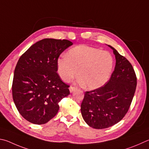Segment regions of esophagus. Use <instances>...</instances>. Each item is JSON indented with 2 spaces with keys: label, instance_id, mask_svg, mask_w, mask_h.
I'll use <instances>...</instances> for the list:
<instances>
[{
  "label": "esophagus",
  "instance_id": "34e87169",
  "mask_svg": "<svg viewBox=\"0 0 149 149\" xmlns=\"http://www.w3.org/2000/svg\"><path fill=\"white\" fill-rule=\"evenodd\" d=\"M69 89H70V93H73V92H74L75 89H76V88L75 87V86H70V87L69 88Z\"/></svg>",
  "mask_w": 149,
  "mask_h": 149
}]
</instances>
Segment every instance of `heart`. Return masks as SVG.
<instances>
[{
	"mask_svg": "<svg viewBox=\"0 0 149 149\" xmlns=\"http://www.w3.org/2000/svg\"><path fill=\"white\" fill-rule=\"evenodd\" d=\"M114 58L110 53L100 49L79 45L57 61L58 72L64 81L69 82L77 74L85 87L95 89L104 85L111 74Z\"/></svg>",
	"mask_w": 149,
	"mask_h": 149,
	"instance_id": "heart-1",
	"label": "heart"
}]
</instances>
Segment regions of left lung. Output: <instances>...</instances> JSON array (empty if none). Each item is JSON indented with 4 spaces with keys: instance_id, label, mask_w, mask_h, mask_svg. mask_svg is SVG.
I'll return each instance as SVG.
<instances>
[{
    "instance_id": "obj_1",
    "label": "left lung",
    "mask_w": 149,
    "mask_h": 149,
    "mask_svg": "<svg viewBox=\"0 0 149 149\" xmlns=\"http://www.w3.org/2000/svg\"><path fill=\"white\" fill-rule=\"evenodd\" d=\"M109 47L115 55V70L104 86L85 92L81 105L84 120L95 129L109 128L123 119L130 106L137 86L132 64L115 48Z\"/></svg>"
}]
</instances>
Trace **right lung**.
Masks as SVG:
<instances>
[{
  "instance_id": "right-lung-1",
  "label": "right lung",
  "mask_w": 149,
  "mask_h": 149,
  "mask_svg": "<svg viewBox=\"0 0 149 149\" xmlns=\"http://www.w3.org/2000/svg\"><path fill=\"white\" fill-rule=\"evenodd\" d=\"M73 43L45 38L30 47L14 70L12 96L21 116L31 123L44 124L55 117L58 102L70 94L69 85L61 79L57 61Z\"/></svg>"
}]
</instances>
